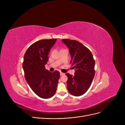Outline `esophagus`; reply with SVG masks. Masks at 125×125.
Wrapping results in <instances>:
<instances>
[{
  "label": "esophagus",
  "mask_w": 125,
  "mask_h": 125,
  "mask_svg": "<svg viewBox=\"0 0 125 125\" xmlns=\"http://www.w3.org/2000/svg\"><path fill=\"white\" fill-rule=\"evenodd\" d=\"M65 74L64 73H61H61H60V75L61 76H62V75H64Z\"/></svg>",
  "instance_id": "obj_1"
}]
</instances>
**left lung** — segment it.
Returning <instances> with one entry per match:
<instances>
[{
  "mask_svg": "<svg viewBox=\"0 0 125 125\" xmlns=\"http://www.w3.org/2000/svg\"><path fill=\"white\" fill-rule=\"evenodd\" d=\"M69 49L70 63L75 68L74 75L66 73L67 88L73 96H80L89 89L95 76V62L91 51L81 42L68 39H62Z\"/></svg>",
  "mask_w": 125,
  "mask_h": 125,
  "instance_id": "left-lung-1",
  "label": "left lung"
}]
</instances>
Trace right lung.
<instances>
[{"label": "right lung", "instance_id": "right-lung-1", "mask_svg": "<svg viewBox=\"0 0 125 125\" xmlns=\"http://www.w3.org/2000/svg\"><path fill=\"white\" fill-rule=\"evenodd\" d=\"M57 39H42L33 43L24 56L23 68L25 79L32 90L39 97L48 99L56 93L60 73L45 69L49 53Z\"/></svg>", "mask_w": 125, "mask_h": 125}]
</instances>
